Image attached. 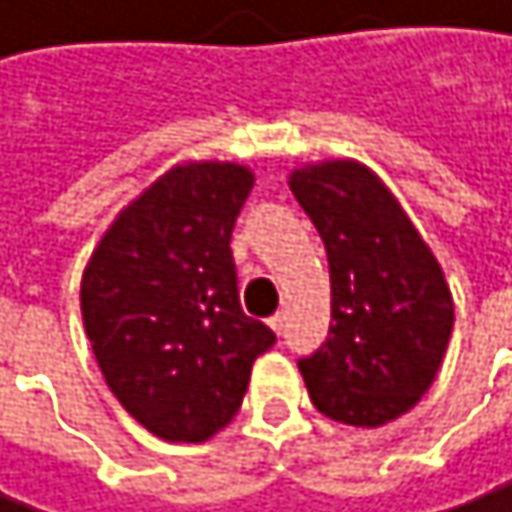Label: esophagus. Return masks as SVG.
<instances>
[{"mask_svg":"<svg viewBox=\"0 0 512 512\" xmlns=\"http://www.w3.org/2000/svg\"><path fill=\"white\" fill-rule=\"evenodd\" d=\"M268 326L277 332V336H280V332H284V326H287V314H274L271 320H268Z\"/></svg>","mask_w":512,"mask_h":512,"instance_id":"obj_1","label":"esophagus"}]
</instances>
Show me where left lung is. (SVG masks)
I'll list each match as a JSON object with an SVG mask.
<instances>
[{"instance_id":"8db88e82","label":"left lung","mask_w":512,"mask_h":512,"mask_svg":"<svg viewBox=\"0 0 512 512\" xmlns=\"http://www.w3.org/2000/svg\"><path fill=\"white\" fill-rule=\"evenodd\" d=\"M290 189L323 238L332 290L329 336L299 372L317 412L381 427L409 412L443 366L455 326L446 274L366 164H305Z\"/></svg>"}]
</instances>
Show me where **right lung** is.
I'll list each match as a JSON object with an SVG mask.
<instances>
[{
	"label": "right lung",
	"mask_w": 512,
	"mask_h": 512,
	"mask_svg": "<svg viewBox=\"0 0 512 512\" xmlns=\"http://www.w3.org/2000/svg\"><path fill=\"white\" fill-rule=\"evenodd\" d=\"M235 161H183L127 204L82 274L109 391L167 443H204L241 409L274 332L238 299L232 228L253 189Z\"/></svg>",
	"instance_id": "right-lung-1"
}]
</instances>
